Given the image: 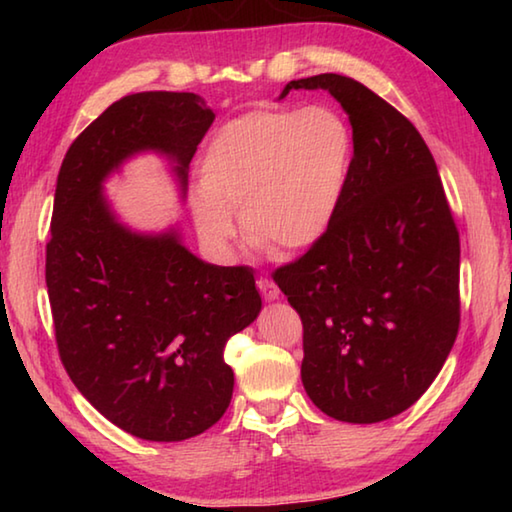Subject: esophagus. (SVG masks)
Masks as SVG:
<instances>
[{
    "label": "esophagus",
    "mask_w": 512,
    "mask_h": 512,
    "mask_svg": "<svg viewBox=\"0 0 512 512\" xmlns=\"http://www.w3.org/2000/svg\"><path fill=\"white\" fill-rule=\"evenodd\" d=\"M257 289L264 296V300H268V302H273V300L280 298V289H277V284L273 280H268V277H259Z\"/></svg>",
    "instance_id": "obj_1"
}]
</instances>
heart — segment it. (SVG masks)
<instances>
[{"mask_svg": "<svg viewBox=\"0 0 512 512\" xmlns=\"http://www.w3.org/2000/svg\"><path fill=\"white\" fill-rule=\"evenodd\" d=\"M352 164L354 137L336 110H250L221 126L198 160V237L228 257L237 237L232 214H239L250 244L307 250L332 228Z\"/></svg>", "mask_w": 512, "mask_h": 512, "instance_id": "1", "label": "heart"}]
</instances>
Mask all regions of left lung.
Returning a JSON list of instances; mask_svg holds the SVG:
<instances>
[{"label": "left lung", "instance_id": "1", "mask_svg": "<svg viewBox=\"0 0 512 512\" xmlns=\"http://www.w3.org/2000/svg\"><path fill=\"white\" fill-rule=\"evenodd\" d=\"M348 112L354 164L327 235L273 280L302 318V386L329 418L372 424L409 409L452 352L461 244L422 135L341 74L287 83Z\"/></svg>", "mask_w": 512, "mask_h": 512}]
</instances>
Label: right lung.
I'll return each mask as SVG.
<instances>
[{
  "label": "right lung",
  "instance_id": "add662e5",
  "mask_svg": "<svg viewBox=\"0 0 512 512\" xmlns=\"http://www.w3.org/2000/svg\"><path fill=\"white\" fill-rule=\"evenodd\" d=\"M214 112L194 92L128 94L69 146L58 173L47 291L60 361L81 395L119 429L153 443L194 438L230 406L225 343L262 311L248 266H216L178 228L135 232L103 183L140 153L189 162Z\"/></svg>",
  "mask_w": 512,
  "mask_h": 512
}]
</instances>
